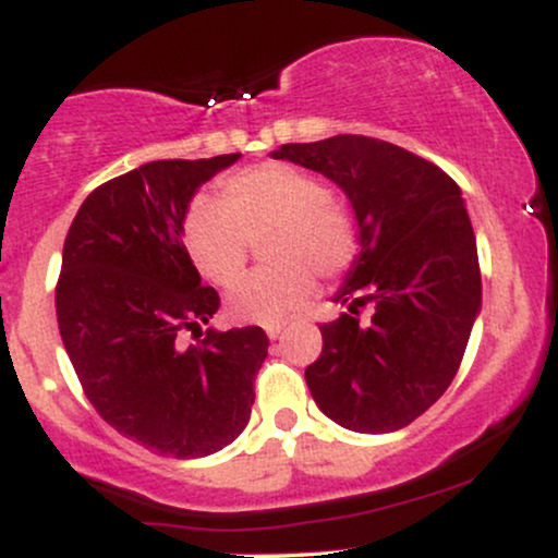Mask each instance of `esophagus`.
I'll use <instances>...</instances> for the list:
<instances>
[{"label":"esophagus","mask_w":558,"mask_h":558,"mask_svg":"<svg viewBox=\"0 0 558 558\" xmlns=\"http://www.w3.org/2000/svg\"><path fill=\"white\" fill-rule=\"evenodd\" d=\"M283 330H286V325H280V323H270V325H267V328H265V332L272 338V341H275V338L283 336Z\"/></svg>","instance_id":"obj_1"}]
</instances>
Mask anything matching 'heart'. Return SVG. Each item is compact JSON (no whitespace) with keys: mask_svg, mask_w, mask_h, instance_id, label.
<instances>
[{"mask_svg":"<svg viewBox=\"0 0 558 558\" xmlns=\"http://www.w3.org/2000/svg\"><path fill=\"white\" fill-rule=\"evenodd\" d=\"M272 265L248 272L228 291L235 323H275L296 312L315 291V272L336 278L356 257V226L312 172L283 162L257 165L222 183L220 202L196 196L183 220V243L196 270L230 286L248 259L252 241Z\"/></svg>","mask_w":558,"mask_h":558,"instance_id":"heart-1","label":"heart"}]
</instances>
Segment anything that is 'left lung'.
Masks as SVG:
<instances>
[{
    "label": "left lung",
    "instance_id": "obj_1",
    "mask_svg": "<svg viewBox=\"0 0 558 558\" xmlns=\"http://www.w3.org/2000/svg\"><path fill=\"white\" fill-rule=\"evenodd\" d=\"M275 159L330 178L349 196L360 254L319 325L323 354L306 386L323 414L354 433H393L451 386L483 304L475 230L459 185L438 165L369 136L283 144ZM374 317L359 323V306Z\"/></svg>",
    "mask_w": 558,
    "mask_h": 558
}]
</instances>
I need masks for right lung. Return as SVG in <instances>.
<instances>
[{
    "label": "right lung",
    "mask_w": 558,
    "mask_h": 558,
    "mask_svg": "<svg viewBox=\"0 0 558 558\" xmlns=\"http://www.w3.org/2000/svg\"><path fill=\"white\" fill-rule=\"evenodd\" d=\"M239 157L157 159L101 183L62 248L57 323L83 393L107 425L162 457H209L239 438L270 345L257 325L202 330L220 296L183 243L198 185ZM185 331L199 341L185 347Z\"/></svg>",
    "instance_id": "obj_1"
}]
</instances>
